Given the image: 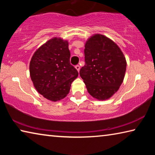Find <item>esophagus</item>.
Instances as JSON below:
<instances>
[{"mask_svg": "<svg viewBox=\"0 0 155 155\" xmlns=\"http://www.w3.org/2000/svg\"><path fill=\"white\" fill-rule=\"evenodd\" d=\"M75 68L77 70L78 72H79V70H80V65H75Z\"/></svg>", "mask_w": 155, "mask_h": 155, "instance_id": "1", "label": "esophagus"}]
</instances>
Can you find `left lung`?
Returning a JSON list of instances; mask_svg holds the SVG:
<instances>
[{
	"instance_id": "left-lung-1",
	"label": "left lung",
	"mask_w": 155,
	"mask_h": 155,
	"mask_svg": "<svg viewBox=\"0 0 155 155\" xmlns=\"http://www.w3.org/2000/svg\"><path fill=\"white\" fill-rule=\"evenodd\" d=\"M85 65L80 76L91 96L103 101L118 90L124 80L127 61L116 44L96 34L86 41Z\"/></svg>"
}]
</instances>
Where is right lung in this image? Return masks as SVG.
<instances>
[{"instance_id":"add662e5","label":"right lung","mask_w":155,"mask_h":155,"mask_svg":"<svg viewBox=\"0 0 155 155\" xmlns=\"http://www.w3.org/2000/svg\"><path fill=\"white\" fill-rule=\"evenodd\" d=\"M68 41L54 38L40 46L31 58V78L36 90L51 101L64 98L78 77L70 64Z\"/></svg>"}]
</instances>
